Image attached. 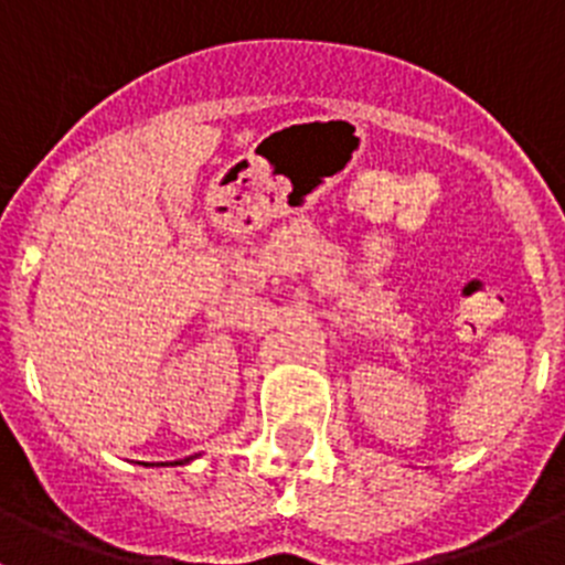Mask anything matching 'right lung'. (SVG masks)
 Segmentation results:
<instances>
[{"mask_svg": "<svg viewBox=\"0 0 565 565\" xmlns=\"http://www.w3.org/2000/svg\"><path fill=\"white\" fill-rule=\"evenodd\" d=\"M194 458L198 456H189V458H183V461H174V463H189V461H194ZM143 467H158V463H143Z\"/></svg>", "mask_w": 565, "mask_h": 565, "instance_id": "add662e5", "label": "right lung"}]
</instances>
